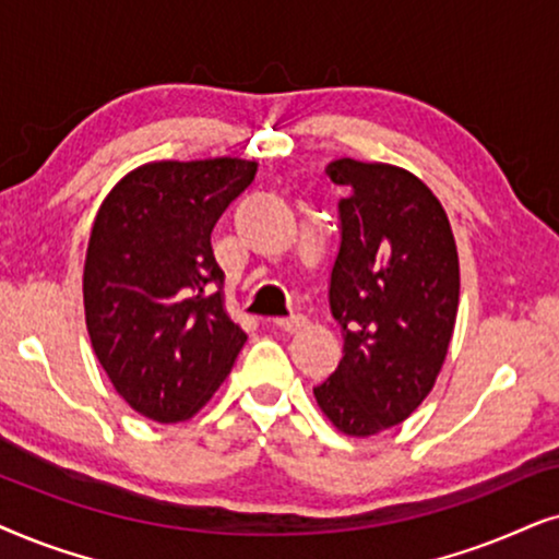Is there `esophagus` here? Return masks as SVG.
Instances as JSON below:
<instances>
[{
  "label": "esophagus",
  "instance_id": "1",
  "mask_svg": "<svg viewBox=\"0 0 559 559\" xmlns=\"http://www.w3.org/2000/svg\"><path fill=\"white\" fill-rule=\"evenodd\" d=\"M273 324L278 326V330H284V332H299V330H304V326H307V317H301V314L275 317Z\"/></svg>",
  "mask_w": 559,
  "mask_h": 559
}]
</instances>
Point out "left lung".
<instances>
[{
  "mask_svg": "<svg viewBox=\"0 0 559 559\" xmlns=\"http://www.w3.org/2000/svg\"><path fill=\"white\" fill-rule=\"evenodd\" d=\"M340 199L330 309L342 360L314 389L334 427L370 437L427 399L448 355L460 299L450 219L419 178L389 163L326 166Z\"/></svg>",
  "mask_w": 559,
  "mask_h": 559,
  "instance_id": "1",
  "label": "left lung"
}]
</instances>
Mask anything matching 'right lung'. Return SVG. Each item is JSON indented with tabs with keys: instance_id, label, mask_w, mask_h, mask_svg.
I'll list each match as a JSON object with an SVG mask.
<instances>
[{
	"instance_id": "obj_1",
	"label": "right lung",
	"mask_w": 559,
	"mask_h": 559,
	"mask_svg": "<svg viewBox=\"0 0 559 559\" xmlns=\"http://www.w3.org/2000/svg\"><path fill=\"white\" fill-rule=\"evenodd\" d=\"M255 170L240 158L147 163L96 214L84 265L86 330L111 385L147 419L197 414L248 340L222 307L212 229Z\"/></svg>"
}]
</instances>
